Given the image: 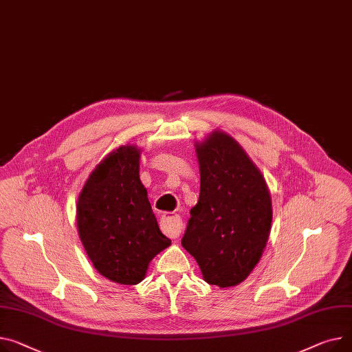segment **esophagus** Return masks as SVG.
<instances>
[{"label":"esophagus","instance_id":"1","mask_svg":"<svg viewBox=\"0 0 352 352\" xmlns=\"http://www.w3.org/2000/svg\"><path fill=\"white\" fill-rule=\"evenodd\" d=\"M162 229L170 238H173V239L178 238L181 230H182L181 217L177 214H173V212H167L162 217Z\"/></svg>","mask_w":352,"mask_h":352}]
</instances>
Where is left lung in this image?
Returning a JSON list of instances; mask_svg holds the SVG:
<instances>
[{
    "instance_id": "1",
    "label": "left lung",
    "mask_w": 352,
    "mask_h": 352,
    "mask_svg": "<svg viewBox=\"0 0 352 352\" xmlns=\"http://www.w3.org/2000/svg\"><path fill=\"white\" fill-rule=\"evenodd\" d=\"M201 171L198 204L182 236L205 282L236 286L259 262L272 226L266 181L230 135L215 131L197 146Z\"/></svg>"
}]
</instances>
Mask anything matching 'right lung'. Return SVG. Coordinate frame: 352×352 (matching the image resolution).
Listing matches in <instances>:
<instances>
[{
  "instance_id": "right-lung-1",
  "label": "right lung",
  "mask_w": 352,
  "mask_h": 352,
  "mask_svg": "<svg viewBox=\"0 0 352 352\" xmlns=\"http://www.w3.org/2000/svg\"><path fill=\"white\" fill-rule=\"evenodd\" d=\"M140 150L124 146L104 158L78 199V229L89 259L111 282L137 285L171 241L162 235L138 177Z\"/></svg>"
}]
</instances>
